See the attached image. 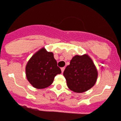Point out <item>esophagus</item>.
I'll return each mask as SVG.
<instances>
[{"mask_svg": "<svg viewBox=\"0 0 121 121\" xmlns=\"http://www.w3.org/2000/svg\"><path fill=\"white\" fill-rule=\"evenodd\" d=\"M64 69H65V67H61V71H62V73H64Z\"/></svg>", "mask_w": 121, "mask_h": 121, "instance_id": "34e87169", "label": "esophagus"}]
</instances>
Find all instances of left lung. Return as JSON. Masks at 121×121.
<instances>
[{"mask_svg": "<svg viewBox=\"0 0 121 121\" xmlns=\"http://www.w3.org/2000/svg\"><path fill=\"white\" fill-rule=\"evenodd\" d=\"M67 87L75 93H83L96 83L98 71L88 54L74 56L63 73Z\"/></svg>", "mask_w": 121, "mask_h": 121, "instance_id": "8db88e82", "label": "left lung"}]
</instances>
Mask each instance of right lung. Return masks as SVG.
I'll return each mask as SVG.
<instances>
[{
	"instance_id": "1",
	"label": "right lung",
	"mask_w": 121,
	"mask_h": 121,
	"mask_svg": "<svg viewBox=\"0 0 121 121\" xmlns=\"http://www.w3.org/2000/svg\"><path fill=\"white\" fill-rule=\"evenodd\" d=\"M26 76L29 83L36 89L48 87L54 78L61 73L52 52H48L44 47L35 52L26 65Z\"/></svg>"
}]
</instances>
